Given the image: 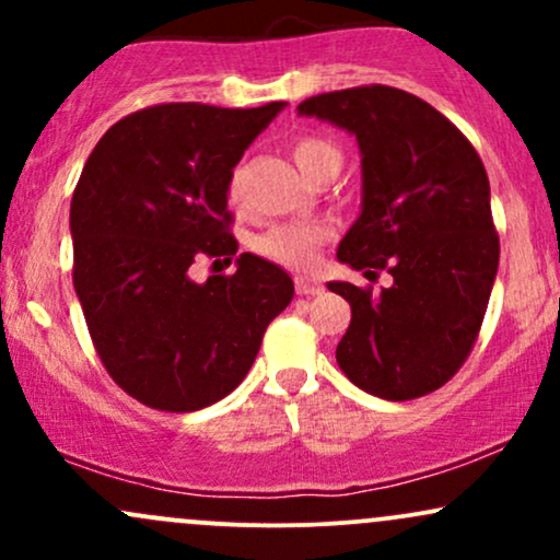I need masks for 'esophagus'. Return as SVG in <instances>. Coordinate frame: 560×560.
<instances>
[{
  "mask_svg": "<svg viewBox=\"0 0 560 560\" xmlns=\"http://www.w3.org/2000/svg\"><path fill=\"white\" fill-rule=\"evenodd\" d=\"M294 289H298V294L302 298H313V294H320V281L311 279V276H294Z\"/></svg>",
  "mask_w": 560,
  "mask_h": 560,
  "instance_id": "esophagus-1",
  "label": "esophagus"
}]
</instances>
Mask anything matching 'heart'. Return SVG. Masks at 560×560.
I'll return each mask as SVG.
<instances>
[{"mask_svg": "<svg viewBox=\"0 0 560 560\" xmlns=\"http://www.w3.org/2000/svg\"><path fill=\"white\" fill-rule=\"evenodd\" d=\"M289 152H292V160L307 178L316 176L320 168H326V165H339L337 147L318 137H298L289 144ZM229 202L234 205V208L240 205V189H236L234 178H231L229 184ZM326 240H331L329 223L292 221L276 223V226H268L266 231H260V234H255L253 240H249V247H253V253H258L260 258L279 262V266L307 268L316 260L318 247Z\"/></svg>", "mask_w": 560, "mask_h": 560, "instance_id": "obj_1", "label": "heart"}]
</instances>
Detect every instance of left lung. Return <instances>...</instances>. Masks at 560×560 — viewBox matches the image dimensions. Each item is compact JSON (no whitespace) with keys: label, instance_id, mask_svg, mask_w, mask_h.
I'll return each instance as SVG.
<instances>
[{"label":"left lung","instance_id":"8db88e82","mask_svg":"<svg viewBox=\"0 0 560 560\" xmlns=\"http://www.w3.org/2000/svg\"><path fill=\"white\" fill-rule=\"evenodd\" d=\"M298 110L355 133L363 210L337 258L369 281L392 276L378 294L350 281L329 284L352 307L339 369L384 400L429 395L471 355L498 273L485 163L445 115L402 89H339Z\"/></svg>","mask_w":560,"mask_h":560}]
</instances>
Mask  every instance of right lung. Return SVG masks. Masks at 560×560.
<instances>
[{
  "label": "right lung",
  "mask_w": 560,
  "mask_h": 560,
  "mask_svg": "<svg viewBox=\"0 0 560 560\" xmlns=\"http://www.w3.org/2000/svg\"><path fill=\"white\" fill-rule=\"evenodd\" d=\"M284 102L137 110L96 141L70 199L73 287L113 382L155 410L189 413L247 376L292 279L242 253L236 271L191 281L199 258H231L229 184Z\"/></svg>",
  "instance_id": "1"
}]
</instances>
